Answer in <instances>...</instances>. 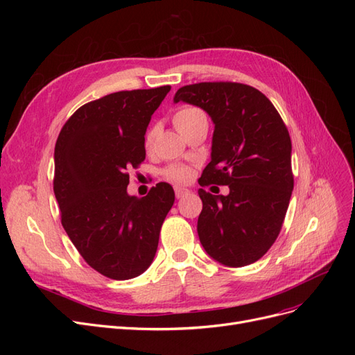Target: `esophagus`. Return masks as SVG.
Here are the masks:
<instances>
[{
    "instance_id": "1",
    "label": "esophagus",
    "mask_w": 355,
    "mask_h": 355,
    "mask_svg": "<svg viewBox=\"0 0 355 355\" xmlns=\"http://www.w3.org/2000/svg\"><path fill=\"white\" fill-rule=\"evenodd\" d=\"M189 192H191V191H189L188 188H185V187H176V188H175V194H176L178 198H182V197L188 196Z\"/></svg>"
}]
</instances>
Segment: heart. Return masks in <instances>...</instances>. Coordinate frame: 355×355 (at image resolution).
Masks as SVG:
<instances>
[{"mask_svg": "<svg viewBox=\"0 0 355 355\" xmlns=\"http://www.w3.org/2000/svg\"><path fill=\"white\" fill-rule=\"evenodd\" d=\"M204 116V112L196 106H184V108H180L176 111V114L173 115V123L176 125V128L179 132H184L188 125H191L194 121H197L198 118ZM153 139H154V133H148L146 136V146L153 144ZM167 176L171 180H176V182H184L188 180L191 178V170L188 167L184 166H171L167 170Z\"/></svg>", "mask_w": 355, "mask_h": 355, "instance_id": "heart-1", "label": "heart"}]
</instances>
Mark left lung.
Instances as JSON below:
<instances>
[{"instance_id": "8db88e82", "label": "left lung", "mask_w": 355, "mask_h": 355, "mask_svg": "<svg viewBox=\"0 0 355 355\" xmlns=\"http://www.w3.org/2000/svg\"><path fill=\"white\" fill-rule=\"evenodd\" d=\"M173 102L198 106L214 124L200 185L230 187L228 196L198 189L201 245L225 266L259 261L278 237L293 191L292 142L280 114L265 94L240 83L185 85Z\"/></svg>"}]
</instances>
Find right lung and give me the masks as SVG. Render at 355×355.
Returning <instances> with one entry per match:
<instances>
[{
	"label": "right lung",
	"mask_w": 355,
	"mask_h": 355,
	"mask_svg": "<svg viewBox=\"0 0 355 355\" xmlns=\"http://www.w3.org/2000/svg\"><path fill=\"white\" fill-rule=\"evenodd\" d=\"M170 85L116 92L83 105L55 146V189L63 230L93 270L114 280L145 272L175 202L161 182L146 197L128 196L127 170L145 159V133Z\"/></svg>",
	"instance_id": "add662e5"
}]
</instances>
